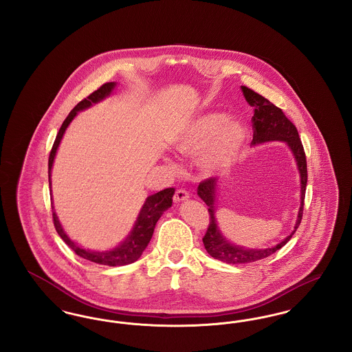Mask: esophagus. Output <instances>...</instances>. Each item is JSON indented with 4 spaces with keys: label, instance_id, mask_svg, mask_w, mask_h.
I'll return each instance as SVG.
<instances>
[{
    "label": "esophagus",
    "instance_id": "esophagus-1",
    "mask_svg": "<svg viewBox=\"0 0 352 352\" xmlns=\"http://www.w3.org/2000/svg\"><path fill=\"white\" fill-rule=\"evenodd\" d=\"M187 198H188V192L184 190V188H178L175 191V194H174V201H186Z\"/></svg>",
    "mask_w": 352,
    "mask_h": 352
}]
</instances>
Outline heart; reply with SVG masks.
<instances>
[{
	"label": "heart",
	"instance_id": "b5f03b06",
	"mask_svg": "<svg viewBox=\"0 0 352 352\" xmlns=\"http://www.w3.org/2000/svg\"><path fill=\"white\" fill-rule=\"evenodd\" d=\"M247 142L243 122L223 113L192 118L174 138L175 149L186 155L201 153L199 165L207 174H220L240 160Z\"/></svg>",
	"mask_w": 352,
	"mask_h": 352
}]
</instances>
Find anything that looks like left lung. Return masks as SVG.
<instances>
[{"mask_svg": "<svg viewBox=\"0 0 352 352\" xmlns=\"http://www.w3.org/2000/svg\"><path fill=\"white\" fill-rule=\"evenodd\" d=\"M243 94L245 100L250 102L254 108V113L252 118V126H253V140L252 144H261L267 141H285L287 146L292 149L294 158L297 161V166L301 175V206L298 211V219L296 221L294 231L289 234L280 244L272 248L265 250H250L244 247H239L231 244L219 230L217 220H215V198L217 191L219 190L218 179L211 177L201 181L198 186V195L201 201L208 206L210 214V224L203 236V244L206 251L214 258H218L227 264H248L254 263L263 258H267L274 252L283 248L285 244L292 239V236L297 231L298 226L301 224L302 214H303V204H305V192H306V184H307V166H306V155L303 151L301 138L298 135V131L296 125L285 116L281 108L276 107L264 96L258 95L251 88L241 85Z\"/></svg>", "mask_w": 352, "mask_h": 352, "instance_id": "8db88e82", "label": "left lung"}]
</instances>
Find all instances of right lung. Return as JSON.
I'll use <instances>...</instances> for the list:
<instances>
[{
	"label": "right lung",
	"instance_id": "obj_1",
	"mask_svg": "<svg viewBox=\"0 0 352 352\" xmlns=\"http://www.w3.org/2000/svg\"><path fill=\"white\" fill-rule=\"evenodd\" d=\"M115 85H116V83H113V82L102 84L100 88H98L89 96H87L80 102H78L75 105V108L69 112V115L66 118V120L63 121L59 132L56 134V138L54 141V145H52V149L50 151V157H49V182H50V186L51 168H52V162H54V158H55V153H56V149L60 144V140H62L63 134L67 129L68 124L72 121V118L76 116V113L79 111H83L85 108L91 107L92 104L99 102L104 98H107L108 95H111ZM174 191L175 190L173 187H170V188H165L162 191H158L151 197H148V199H146L145 204L142 206V208L140 211L138 218L135 220L132 232L125 239V241H122L118 247H116L112 251L92 252L83 250L79 245H76L63 231V228H62V226L58 220V217L54 211V207H52L54 227L68 247L75 252L78 256H80L82 258H85V260L92 261V263H96V264H101V265H109V267L128 265V264H132L134 261H137L140 258V256L142 254V252L145 251V248L148 247L158 219L161 218V215L168 210V207H171Z\"/></svg>",
	"mask_w": 352,
	"mask_h": 352
}]
</instances>
